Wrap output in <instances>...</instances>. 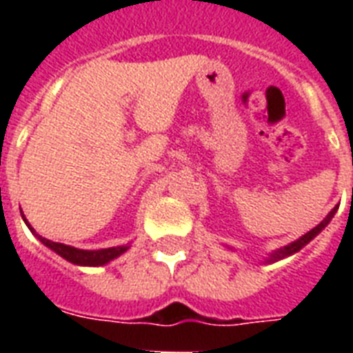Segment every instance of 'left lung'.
I'll return each instance as SVG.
<instances>
[{
  "mask_svg": "<svg viewBox=\"0 0 353 353\" xmlns=\"http://www.w3.org/2000/svg\"><path fill=\"white\" fill-rule=\"evenodd\" d=\"M335 210H337V207H335V209L332 210V212H330V214L326 216V218H324V220L321 221V223H319L317 227H315V229H312V231H310V232H306V234H304V236H301L299 240L293 241V243H290V245H285L284 249H279V251H276V252H273V254H271V258H269L268 262H274V260H280V258H285V256H290V254H293V252L301 251L302 247L306 245V243H310V241H312L313 238H315V236L319 234V232L323 231L324 227L328 225L330 220L334 218Z\"/></svg>",
  "mask_w": 353,
  "mask_h": 353,
  "instance_id": "1",
  "label": "left lung"
}]
</instances>
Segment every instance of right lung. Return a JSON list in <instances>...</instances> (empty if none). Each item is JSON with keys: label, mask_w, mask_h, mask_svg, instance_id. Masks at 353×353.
<instances>
[{"label": "right lung", "mask_w": 353, "mask_h": 353, "mask_svg": "<svg viewBox=\"0 0 353 353\" xmlns=\"http://www.w3.org/2000/svg\"><path fill=\"white\" fill-rule=\"evenodd\" d=\"M27 223V220H25ZM29 225V223H27ZM29 229L34 232V229L29 225ZM40 238V241L43 245H47L49 249H52L54 252H58L60 256L65 258L68 262L77 263V265H104L113 258L121 256L122 252L126 251V245L121 247H110V249H99V251H84V249H77V247L63 245V243H57V241L47 240V238H41L40 234H36Z\"/></svg>", "instance_id": "add662e5"}]
</instances>
